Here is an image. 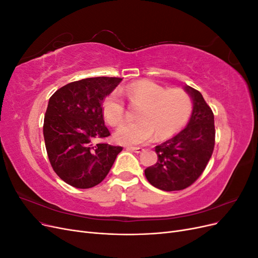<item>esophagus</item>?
<instances>
[{"mask_svg":"<svg viewBox=\"0 0 258 258\" xmlns=\"http://www.w3.org/2000/svg\"><path fill=\"white\" fill-rule=\"evenodd\" d=\"M127 150H129V151H132V152H135V153H137V154H141V153L144 151V148H142V147H134V146H128V147H127Z\"/></svg>","mask_w":258,"mask_h":258,"instance_id":"obj_1","label":"esophagus"}]
</instances>
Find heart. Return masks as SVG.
<instances>
[{
  "label": "heart",
  "mask_w": 258,
  "mask_h": 258,
  "mask_svg": "<svg viewBox=\"0 0 258 258\" xmlns=\"http://www.w3.org/2000/svg\"><path fill=\"white\" fill-rule=\"evenodd\" d=\"M131 104L141 106L138 122L126 123L116 130L115 140L120 144H142L154 135L157 139L174 136L188 121L192 101L179 88L167 89L147 80L129 84L122 90ZM123 100L116 90L108 93L102 102V113L111 126H118L124 119Z\"/></svg>",
  "instance_id": "obj_1"
}]
</instances>
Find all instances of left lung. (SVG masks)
<instances>
[{"instance_id": "1", "label": "left lung", "mask_w": 258, "mask_h": 258, "mask_svg": "<svg viewBox=\"0 0 258 258\" xmlns=\"http://www.w3.org/2000/svg\"><path fill=\"white\" fill-rule=\"evenodd\" d=\"M185 91L192 100V112L185 129L155 147L158 160L145 169V176L156 188L181 190L204 172L215 144L214 115L201 93L190 86Z\"/></svg>"}]
</instances>
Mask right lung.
Instances as JSON below:
<instances>
[{
	"label": "right lung",
	"instance_id": "1",
	"mask_svg": "<svg viewBox=\"0 0 258 258\" xmlns=\"http://www.w3.org/2000/svg\"><path fill=\"white\" fill-rule=\"evenodd\" d=\"M119 77H90L70 83L50 97L43 134L50 165L57 175L76 188H91L105 178L121 146L95 144L110 131L102 102L121 82Z\"/></svg>",
	"mask_w": 258,
	"mask_h": 258
}]
</instances>
